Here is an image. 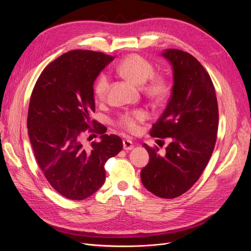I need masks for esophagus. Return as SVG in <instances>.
<instances>
[{
  "label": "esophagus",
  "mask_w": 251,
  "mask_h": 251,
  "mask_svg": "<svg viewBox=\"0 0 251 251\" xmlns=\"http://www.w3.org/2000/svg\"><path fill=\"white\" fill-rule=\"evenodd\" d=\"M133 148H134V144H133L132 141L129 140V139H124L123 140V149L125 151H130V150H132Z\"/></svg>",
  "instance_id": "1"
}]
</instances>
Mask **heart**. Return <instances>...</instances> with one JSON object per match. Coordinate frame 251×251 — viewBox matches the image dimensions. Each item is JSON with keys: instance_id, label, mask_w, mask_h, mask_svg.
Instances as JSON below:
<instances>
[{"instance_id": "heart-1", "label": "heart", "mask_w": 251, "mask_h": 251, "mask_svg": "<svg viewBox=\"0 0 251 251\" xmlns=\"http://www.w3.org/2000/svg\"><path fill=\"white\" fill-rule=\"evenodd\" d=\"M117 70L126 78L137 84H143L142 90L148 97L154 100H162L170 90L168 79L161 74H153L154 68L151 61L140 55H129L125 57L119 65ZM110 88V78L107 74H101L95 86L97 100L102 101L108 96ZM148 114L143 110H136L121 115L116 124L119 128L129 133H136L139 124L147 120Z\"/></svg>"}]
</instances>
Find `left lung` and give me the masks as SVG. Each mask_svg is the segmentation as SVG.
Listing matches in <instances>:
<instances>
[{
	"label": "left lung",
	"instance_id": "8db88e82",
	"mask_svg": "<svg viewBox=\"0 0 251 251\" xmlns=\"http://www.w3.org/2000/svg\"><path fill=\"white\" fill-rule=\"evenodd\" d=\"M174 70L172 95L151 136L170 137L165 155L143 143L150 163L141 170V182L162 199H175L200 179L214 151L219 126L216 89L203 66L187 51L166 50L162 54Z\"/></svg>",
	"mask_w": 251,
	"mask_h": 251
}]
</instances>
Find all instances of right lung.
Masks as SVG:
<instances>
[{
  "mask_svg": "<svg viewBox=\"0 0 251 251\" xmlns=\"http://www.w3.org/2000/svg\"><path fill=\"white\" fill-rule=\"evenodd\" d=\"M113 59L87 50L66 52L44 69L30 97L27 128L36 163L51 187L71 201L99 190L104 164L123 149L120 137L104 134L107 128L90 120L94 82ZM86 133H98L100 141L87 146Z\"/></svg>",
  "mask_w": 251,
  "mask_h": 251,
  "instance_id": "1",
  "label": "right lung"
}]
</instances>
